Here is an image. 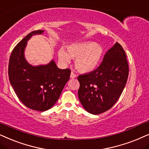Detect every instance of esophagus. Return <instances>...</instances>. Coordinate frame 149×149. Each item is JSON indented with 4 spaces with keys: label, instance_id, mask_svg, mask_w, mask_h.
I'll return each mask as SVG.
<instances>
[{
    "label": "esophagus",
    "instance_id": "obj_1",
    "mask_svg": "<svg viewBox=\"0 0 149 149\" xmlns=\"http://www.w3.org/2000/svg\"><path fill=\"white\" fill-rule=\"evenodd\" d=\"M76 78V75L75 74V73H73V71H71V75H70V78H71V79H73V78Z\"/></svg>",
    "mask_w": 149,
    "mask_h": 149
}]
</instances>
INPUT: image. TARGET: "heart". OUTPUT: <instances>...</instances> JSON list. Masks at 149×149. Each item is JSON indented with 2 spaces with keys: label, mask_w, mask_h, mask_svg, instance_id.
I'll return each mask as SVG.
<instances>
[{
  "label": "heart",
  "mask_w": 149,
  "mask_h": 149,
  "mask_svg": "<svg viewBox=\"0 0 149 149\" xmlns=\"http://www.w3.org/2000/svg\"><path fill=\"white\" fill-rule=\"evenodd\" d=\"M67 52L63 49L58 50V58L61 62L68 64L71 58L76 59V68L82 73H89L95 70L102 60V47L98 43L83 42L69 45Z\"/></svg>",
  "instance_id": "heart-1"
}]
</instances>
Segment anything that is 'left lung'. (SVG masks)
<instances>
[{
	"mask_svg": "<svg viewBox=\"0 0 149 149\" xmlns=\"http://www.w3.org/2000/svg\"><path fill=\"white\" fill-rule=\"evenodd\" d=\"M128 75L125 52L116 42L106 53L97 69L78 77L80 82L78 97L81 104L93 114L108 110L120 97Z\"/></svg>",
	"mask_w": 149,
	"mask_h": 149,
	"instance_id": "8db88e82",
	"label": "left lung"
}]
</instances>
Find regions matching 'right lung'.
<instances>
[{
    "instance_id": "right-lung-1",
    "label": "right lung",
    "mask_w": 149,
    "mask_h": 149,
    "mask_svg": "<svg viewBox=\"0 0 149 149\" xmlns=\"http://www.w3.org/2000/svg\"><path fill=\"white\" fill-rule=\"evenodd\" d=\"M43 32H31L17 43L10 56L8 69L9 82L19 100L28 108L41 112L55 104L71 73L70 69L58 68L54 60L36 66L26 60L27 41L33 35H41Z\"/></svg>"
}]
</instances>
